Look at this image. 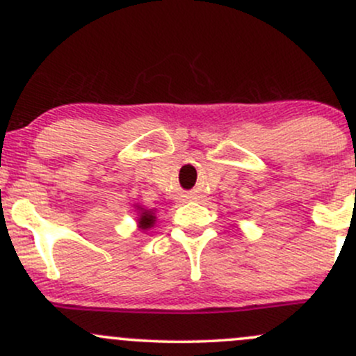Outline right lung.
Masks as SVG:
<instances>
[{"mask_svg": "<svg viewBox=\"0 0 356 356\" xmlns=\"http://www.w3.org/2000/svg\"><path fill=\"white\" fill-rule=\"evenodd\" d=\"M138 218H137V224H138V229L147 231L154 226L155 222V212L154 211H147L144 207H138Z\"/></svg>", "mask_w": 356, "mask_h": 356, "instance_id": "1", "label": "right lung"}]
</instances>
